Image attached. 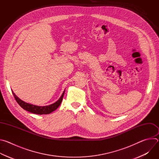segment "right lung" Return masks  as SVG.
Segmentation results:
<instances>
[{"instance_id": "right-lung-1", "label": "right lung", "mask_w": 159, "mask_h": 159, "mask_svg": "<svg viewBox=\"0 0 159 159\" xmlns=\"http://www.w3.org/2000/svg\"><path fill=\"white\" fill-rule=\"evenodd\" d=\"M12 93L13 94V96L16 99V101H17V102L19 104V105L22 107L25 110L29 111L30 112L34 113V114H36V115H48L50 114V113L52 112L53 111H54L55 110H56L59 106L60 105L63 96H64V93H65V90L63 91V93H62L61 97L59 98V99L56 101L55 102H54L53 104H52L48 106H36V105H34V104H31L28 102H26L25 101H23L22 100H21L20 99H19L12 90Z\"/></svg>"}]
</instances>
